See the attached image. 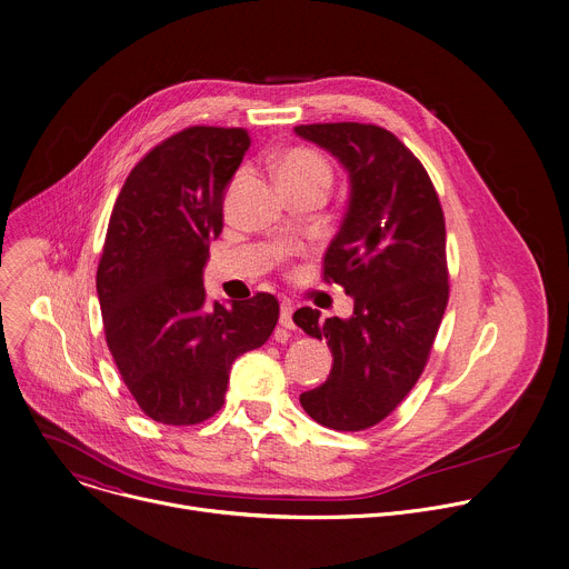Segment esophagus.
<instances>
[{"label": "esophagus", "mask_w": 569, "mask_h": 569, "mask_svg": "<svg viewBox=\"0 0 569 569\" xmlns=\"http://www.w3.org/2000/svg\"><path fill=\"white\" fill-rule=\"evenodd\" d=\"M292 312H295V306H292L290 301H283V303H281V315H279V323H281L283 329H295Z\"/></svg>", "instance_id": "1"}]
</instances>
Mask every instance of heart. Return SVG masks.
Instances as JSON below:
<instances>
[{
    "label": "heart",
    "mask_w": 569,
    "mask_h": 569,
    "mask_svg": "<svg viewBox=\"0 0 569 569\" xmlns=\"http://www.w3.org/2000/svg\"><path fill=\"white\" fill-rule=\"evenodd\" d=\"M279 178L283 187H321L329 191L333 184V167L321 152L299 146L281 154Z\"/></svg>",
    "instance_id": "obj_1"
}]
</instances>
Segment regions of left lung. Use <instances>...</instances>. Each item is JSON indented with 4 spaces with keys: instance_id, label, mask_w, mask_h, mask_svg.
<instances>
[{
    "instance_id": "obj_1",
    "label": "left lung",
    "mask_w": 569,
    "mask_h": 569,
    "mask_svg": "<svg viewBox=\"0 0 569 569\" xmlns=\"http://www.w3.org/2000/svg\"><path fill=\"white\" fill-rule=\"evenodd\" d=\"M295 132L329 150L349 173L342 227L323 257V281L353 297L349 319H292L327 340V382L299 396L310 419L358 432L389 417L421 378L448 306L446 220L435 184L415 152L371 123H310Z\"/></svg>"
}]
</instances>
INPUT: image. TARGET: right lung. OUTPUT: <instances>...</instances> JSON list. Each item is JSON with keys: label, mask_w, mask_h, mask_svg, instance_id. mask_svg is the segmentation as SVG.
<instances>
[{"label": "right lung", "mask_w": 569, "mask_h": 569, "mask_svg": "<svg viewBox=\"0 0 569 569\" xmlns=\"http://www.w3.org/2000/svg\"><path fill=\"white\" fill-rule=\"evenodd\" d=\"M248 148L242 128L191 126L139 161L110 216L97 270L106 342L157 423L213 417L233 360L263 347L279 321L270 292L204 306L209 242L222 231L224 191Z\"/></svg>", "instance_id": "add662e5"}]
</instances>
